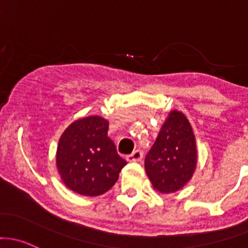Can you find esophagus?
I'll use <instances>...</instances> for the list:
<instances>
[{"instance_id":"esophagus-1","label":"esophagus","mask_w":248,"mask_h":248,"mask_svg":"<svg viewBox=\"0 0 248 248\" xmlns=\"http://www.w3.org/2000/svg\"><path fill=\"white\" fill-rule=\"evenodd\" d=\"M142 156H143L142 151H140V149H137V151H134L132 154H129L128 156H127V161H129V162L140 161V160L142 159Z\"/></svg>"}]
</instances>
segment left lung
I'll return each instance as SVG.
<instances>
[{"instance_id": "obj_1", "label": "left lung", "mask_w": 248, "mask_h": 248, "mask_svg": "<svg viewBox=\"0 0 248 248\" xmlns=\"http://www.w3.org/2000/svg\"><path fill=\"white\" fill-rule=\"evenodd\" d=\"M197 165L195 138L188 120L172 111L145 159L146 173L155 189L173 193L192 178Z\"/></svg>"}]
</instances>
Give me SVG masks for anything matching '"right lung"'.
<instances>
[{"label":"right lung","mask_w":248,"mask_h":248,"mask_svg":"<svg viewBox=\"0 0 248 248\" xmlns=\"http://www.w3.org/2000/svg\"><path fill=\"white\" fill-rule=\"evenodd\" d=\"M108 121L88 116L73 122L59 141L56 165L67 187L82 195L96 197L119 179L127 161L108 138Z\"/></svg>","instance_id":"add662e5"}]
</instances>
